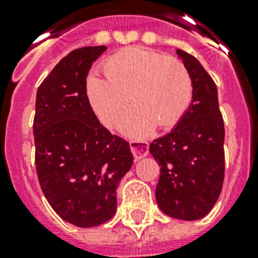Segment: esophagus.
<instances>
[{
	"mask_svg": "<svg viewBox=\"0 0 258 258\" xmlns=\"http://www.w3.org/2000/svg\"><path fill=\"white\" fill-rule=\"evenodd\" d=\"M130 149L133 151L135 159H142L146 155H149V143L145 141H131Z\"/></svg>",
	"mask_w": 258,
	"mask_h": 258,
	"instance_id": "1",
	"label": "esophagus"
}]
</instances>
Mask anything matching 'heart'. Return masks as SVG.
<instances>
[{
  "label": "heart",
  "mask_w": 258,
  "mask_h": 258,
  "mask_svg": "<svg viewBox=\"0 0 258 258\" xmlns=\"http://www.w3.org/2000/svg\"><path fill=\"white\" fill-rule=\"evenodd\" d=\"M107 78L91 75L87 96L99 119L112 127L130 104L135 107L120 123L128 137L149 135L155 125L169 128L176 124L190 107L192 82L183 62L157 50L130 48L105 62Z\"/></svg>",
  "instance_id": "1"
}]
</instances>
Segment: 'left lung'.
Wrapping results in <instances>:
<instances>
[{
    "label": "left lung",
    "instance_id": "8db88e82",
    "mask_svg": "<svg viewBox=\"0 0 258 258\" xmlns=\"http://www.w3.org/2000/svg\"><path fill=\"white\" fill-rule=\"evenodd\" d=\"M192 82L190 107L176 125L150 145L161 167L155 197L162 212L178 220L205 217L222 190L225 127L217 87L194 56L176 49Z\"/></svg>",
    "mask_w": 258,
    "mask_h": 258
}]
</instances>
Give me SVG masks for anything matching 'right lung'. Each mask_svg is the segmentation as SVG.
<instances>
[{"label": "right lung", "instance_id": "1", "mask_svg": "<svg viewBox=\"0 0 258 258\" xmlns=\"http://www.w3.org/2000/svg\"><path fill=\"white\" fill-rule=\"evenodd\" d=\"M107 46L72 50L41 83L33 121L36 170L54 212L79 228L116 213V188L134 157L128 142L100 124L87 96V75Z\"/></svg>", "mask_w": 258, "mask_h": 258}]
</instances>
